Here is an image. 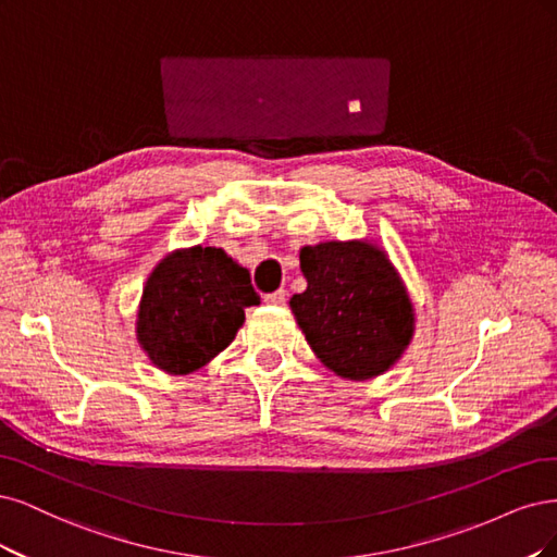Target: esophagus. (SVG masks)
<instances>
[{
    "label": "esophagus",
    "mask_w": 557,
    "mask_h": 557,
    "mask_svg": "<svg viewBox=\"0 0 557 557\" xmlns=\"http://www.w3.org/2000/svg\"><path fill=\"white\" fill-rule=\"evenodd\" d=\"M263 302L265 305H273V308H282V305L286 302V292L284 289H277L273 294H265L263 296Z\"/></svg>",
    "instance_id": "34e87169"
}]
</instances>
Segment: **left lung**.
<instances>
[{
  "label": "left lung",
  "instance_id": "obj_1",
  "mask_svg": "<svg viewBox=\"0 0 557 557\" xmlns=\"http://www.w3.org/2000/svg\"><path fill=\"white\" fill-rule=\"evenodd\" d=\"M300 271L308 289L289 305L321 363L343 380L368 382L400 361L414 337V305L380 245H305Z\"/></svg>",
  "mask_w": 557,
  "mask_h": 557
}]
</instances>
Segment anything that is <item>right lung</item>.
Listing matches in <instances>:
<instances>
[{
  "mask_svg": "<svg viewBox=\"0 0 557 557\" xmlns=\"http://www.w3.org/2000/svg\"><path fill=\"white\" fill-rule=\"evenodd\" d=\"M247 268L222 247H185L150 273L136 312V339L152 366L191 374L224 351L259 305Z\"/></svg>",
  "mask_w": 557,
  "mask_h": 557,
  "instance_id": "obj_1",
  "label": "right lung"
}]
</instances>
